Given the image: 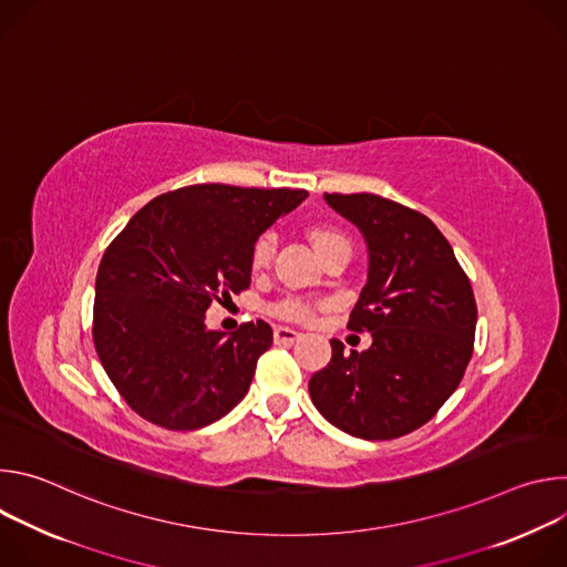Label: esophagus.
I'll list each match as a JSON object with an SVG mask.
<instances>
[{"label":"esophagus","instance_id":"34e87169","mask_svg":"<svg viewBox=\"0 0 567 567\" xmlns=\"http://www.w3.org/2000/svg\"><path fill=\"white\" fill-rule=\"evenodd\" d=\"M300 337H302V332H300V330H296V328L278 326V328L274 330V339H276V343H293V341H298Z\"/></svg>","mask_w":567,"mask_h":567}]
</instances>
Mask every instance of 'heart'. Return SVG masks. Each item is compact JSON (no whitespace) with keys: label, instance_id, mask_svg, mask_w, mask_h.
I'll return each mask as SVG.
<instances>
[{"label":"heart","instance_id":"heart-1","mask_svg":"<svg viewBox=\"0 0 567 567\" xmlns=\"http://www.w3.org/2000/svg\"><path fill=\"white\" fill-rule=\"evenodd\" d=\"M305 233H307V239L311 241L313 251L320 256V260L326 258V256H330V254H334V251L350 249L348 235L341 228L332 226V224H309L305 228ZM274 251H276V235L274 233L260 235L254 241V247H251V267L254 269H265L271 262ZM276 311L282 318H293V320H305V318L311 316V307L305 300H300V298L282 300L276 307Z\"/></svg>","mask_w":567,"mask_h":567}]
</instances>
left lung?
<instances>
[{"instance_id": "obj_1", "label": "left lung", "mask_w": 567, "mask_h": 567, "mask_svg": "<svg viewBox=\"0 0 567 567\" xmlns=\"http://www.w3.org/2000/svg\"><path fill=\"white\" fill-rule=\"evenodd\" d=\"M326 202L365 239L368 280L348 328L372 332V346L348 354L332 339L309 394L343 433L394 440L426 424L460 385L473 354V289L426 215L370 193Z\"/></svg>"}]
</instances>
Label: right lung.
I'll return each instance as SVG.
<instances>
[{
  "mask_svg": "<svg viewBox=\"0 0 567 567\" xmlns=\"http://www.w3.org/2000/svg\"><path fill=\"white\" fill-rule=\"evenodd\" d=\"M307 190L199 184L154 197L107 247L94 298L99 359L143 420L204 429L249 392L274 343L265 320L224 334L206 309L251 285V247Z\"/></svg>",
  "mask_w": 567,
  "mask_h": 567,
  "instance_id": "right-lung-1",
  "label": "right lung"
}]
</instances>
